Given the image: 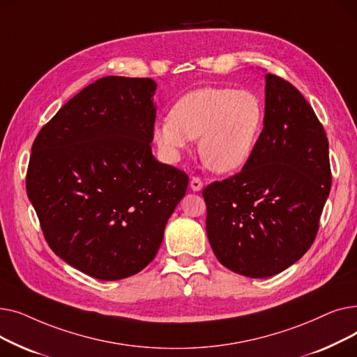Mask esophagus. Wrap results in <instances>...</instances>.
Segmentation results:
<instances>
[{
    "label": "esophagus",
    "instance_id": "1",
    "mask_svg": "<svg viewBox=\"0 0 357 357\" xmlns=\"http://www.w3.org/2000/svg\"><path fill=\"white\" fill-rule=\"evenodd\" d=\"M190 185H191V190L195 191V192H198V191L202 190V181H201L199 178H192Z\"/></svg>",
    "mask_w": 357,
    "mask_h": 357
}]
</instances>
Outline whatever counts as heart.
<instances>
[{
  "instance_id": "1",
  "label": "heart",
  "mask_w": 357,
  "mask_h": 357,
  "mask_svg": "<svg viewBox=\"0 0 357 357\" xmlns=\"http://www.w3.org/2000/svg\"><path fill=\"white\" fill-rule=\"evenodd\" d=\"M264 108L249 89L205 86L191 91L172 107L171 116L156 124L153 136L167 155L176 156L199 139L202 162L218 174L245 165L255 149Z\"/></svg>"
}]
</instances>
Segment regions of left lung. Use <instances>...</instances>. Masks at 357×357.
I'll return each mask as SVG.
<instances>
[{
  "instance_id": "left-lung-1",
  "label": "left lung",
  "mask_w": 357,
  "mask_h": 357,
  "mask_svg": "<svg viewBox=\"0 0 357 357\" xmlns=\"http://www.w3.org/2000/svg\"><path fill=\"white\" fill-rule=\"evenodd\" d=\"M265 79L264 130L249 160L202 191L214 255L248 278L273 276L307 253L331 188L323 124L292 84Z\"/></svg>"
}]
</instances>
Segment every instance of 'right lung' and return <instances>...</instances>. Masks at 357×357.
<instances>
[{"instance_id":"add662e5","label":"right lung","mask_w":357,"mask_h":357,"mask_svg":"<svg viewBox=\"0 0 357 357\" xmlns=\"http://www.w3.org/2000/svg\"><path fill=\"white\" fill-rule=\"evenodd\" d=\"M156 82L105 77L42 127L26 176L50 249L92 278L136 275L160 248L188 175L152 155Z\"/></svg>"}]
</instances>
